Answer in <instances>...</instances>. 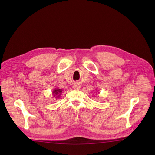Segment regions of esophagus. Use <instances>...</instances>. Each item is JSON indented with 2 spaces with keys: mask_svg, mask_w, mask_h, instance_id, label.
<instances>
[{
  "mask_svg": "<svg viewBox=\"0 0 155 155\" xmlns=\"http://www.w3.org/2000/svg\"><path fill=\"white\" fill-rule=\"evenodd\" d=\"M80 87H81V86L79 85H75L74 86V88L75 89H76V90H79V89H80Z\"/></svg>",
  "mask_w": 155,
  "mask_h": 155,
  "instance_id": "obj_1",
  "label": "esophagus"
}]
</instances>
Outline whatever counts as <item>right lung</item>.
<instances>
[{
    "label": "right lung",
    "instance_id": "1",
    "mask_svg": "<svg viewBox=\"0 0 155 155\" xmlns=\"http://www.w3.org/2000/svg\"><path fill=\"white\" fill-rule=\"evenodd\" d=\"M61 92H62V91H61V89H55V90H54V94H55V95L60 94Z\"/></svg>",
    "mask_w": 155,
    "mask_h": 155
}]
</instances>
